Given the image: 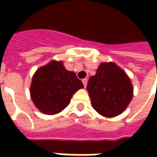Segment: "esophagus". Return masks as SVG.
<instances>
[{
    "instance_id": "obj_1",
    "label": "esophagus",
    "mask_w": 157,
    "mask_h": 157,
    "mask_svg": "<svg viewBox=\"0 0 157 157\" xmlns=\"http://www.w3.org/2000/svg\"><path fill=\"white\" fill-rule=\"evenodd\" d=\"M82 82H83V84H84V86L86 87V85H87V78H83V79H82Z\"/></svg>"
}]
</instances>
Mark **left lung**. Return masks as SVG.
Wrapping results in <instances>:
<instances>
[{
  "mask_svg": "<svg viewBox=\"0 0 157 157\" xmlns=\"http://www.w3.org/2000/svg\"><path fill=\"white\" fill-rule=\"evenodd\" d=\"M87 91L92 105L100 114L113 117L127 108L133 97L129 78L113 63H102L89 78Z\"/></svg>",
  "mask_w": 157,
  "mask_h": 157,
  "instance_id": "left-lung-1",
  "label": "left lung"
}]
</instances>
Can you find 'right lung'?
<instances>
[{
  "mask_svg": "<svg viewBox=\"0 0 157 157\" xmlns=\"http://www.w3.org/2000/svg\"><path fill=\"white\" fill-rule=\"evenodd\" d=\"M84 87L73 71L64 68L62 62L52 61L35 73L30 95L35 105L46 114L63 110L76 92Z\"/></svg>",
  "mask_w": 157,
  "mask_h": 157,
  "instance_id": "right-lung-1",
  "label": "right lung"
}]
</instances>
